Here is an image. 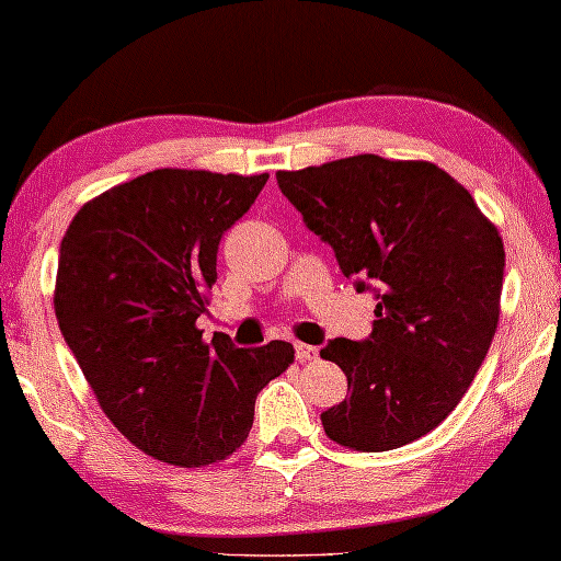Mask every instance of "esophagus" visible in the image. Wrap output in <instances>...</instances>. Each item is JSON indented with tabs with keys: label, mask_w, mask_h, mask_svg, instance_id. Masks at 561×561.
<instances>
[{
	"label": "esophagus",
	"mask_w": 561,
	"mask_h": 561,
	"mask_svg": "<svg viewBox=\"0 0 561 561\" xmlns=\"http://www.w3.org/2000/svg\"><path fill=\"white\" fill-rule=\"evenodd\" d=\"M317 357H319L317 347H311V344H304V342L296 344V359H298V363H311V359H317Z\"/></svg>",
	"instance_id": "esophagus-1"
}]
</instances>
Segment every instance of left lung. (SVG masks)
Masks as SVG:
<instances>
[{"mask_svg": "<svg viewBox=\"0 0 561 561\" xmlns=\"http://www.w3.org/2000/svg\"><path fill=\"white\" fill-rule=\"evenodd\" d=\"M275 179L357 290L378 294L370 340L336 336L321 350L350 390L321 413L327 436L357 451L416 442L457 409L495 336L497 227L428 160L365 152Z\"/></svg>", "mask_w": 561, "mask_h": 561, "instance_id": "8db88e82", "label": "left lung"}]
</instances>
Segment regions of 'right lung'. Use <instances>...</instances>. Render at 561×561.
I'll return each mask as SVG.
<instances>
[{"mask_svg":"<svg viewBox=\"0 0 561 561\" xmlns=\"http://www.w3.org/2000/svg\"><path fill=\"white\" fill-rule=\"evenodd\" d=\"M267 173L160 168L91 198L60 242L56 319L106 419L175 467L221 462L248 439L255 398L294 344L202 340L221 234Z\"/></svg>","mask_w":561,"mask_h":561,"instance_id":"right-lung-1","label":"right lung"}]
</instances>
